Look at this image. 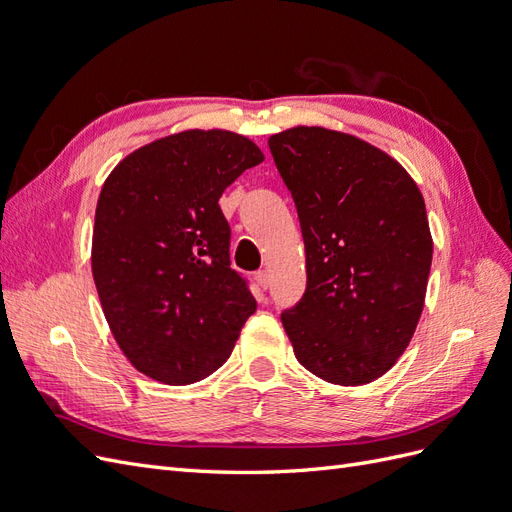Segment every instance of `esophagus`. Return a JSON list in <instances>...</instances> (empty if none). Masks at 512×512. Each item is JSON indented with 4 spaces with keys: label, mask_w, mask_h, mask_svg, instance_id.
I'll return each mask as SVG.
<instances>
[{
    "label": "esophagus",
    "mask_w": 512,
    "mask_h": 512,
    "mask_svg": "<svg viewBox=\"0 0 512 512\" xmlns=\"http://www.w3.org/2000/svg\"><path fill=\"white\" fill-rule=\"evenodd\" d=\"M256 284H258L262 290H267V288L271 286V275H269V271H258V273H256Z\"/></svg>",
    "instance_id": "esophagus-1"
}]
</instances>
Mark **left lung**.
Masks as SVG:
<instances>
[{
	"mask_svg": "<svg viewBox=\"0 0 512 512\" xmlns=\"http://www.w3.org/2000/svg\"><path fill=\"white\" fill-rule=\"evenodd\" d=\"M297 205L307 288L282 324L297 361L361 386L406 352L425 307L433 239L416 181L346 132L297 126L269 138Z\"/></svg>",
	"mask_w": 512,
	"mask_h": 512,
	"instance_id": "obj_1",
	"label": "left lung"
}]
</instances>
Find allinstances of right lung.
<instances>
[{
  "instance_id": "add662e5",
  "label": "right lung",
  "mask_w": 512,
  "mask_h": 512,
  "mask_svg": "<svg viewBox=\"0 0 512 512\" xmlns=\"http://www.w3.org/2000/svg\"><path fill=\"white\" fill-rule=\"evenodd\" d=\"M262 160L243 134L183 130L138 147L106 177L91 273L117 346L147 378L179 386L211 376L256 312L230 269L218 200Z\"/></svg>"
}]
</instances>
